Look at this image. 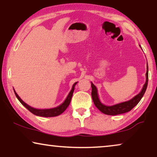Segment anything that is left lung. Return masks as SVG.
<instances>
[{"instance_id": "1", "label": "left lung", "mask_w": 157, "mask_h": 157, "mask_svg": "<svg viewBox=\"0 0 157 157\" xmlns=\"http://www.w3.org/2000/svg\"><path fill=\"white\" fill-rule=\"evenodd\" d=\"M148 85V65L147 67V73H146V82L143 86V88L140 93L136 94L135 97L131 100L127 101H124L122 103L117 104V105H112V106H107L103 105L101 102L100 99H99L98 94V90L97 87L94 86V85L92 82H91V87H92V100L94 101V105L96 106L97 108L101 111L102 113L107 114V115H117V114H124L126 112H129L132 110L137 104L140 102L141 99L144 96V94L147 90Z\"/></svg>"}]
</instances>
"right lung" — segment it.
I'll use <instances>...</instances> for the list:
<instances>
[{"label":"right lung","mask_w":157,"mask_h":157,"mask_svg":"<svg viewBox=\"0 0 157 157\" xmlns=\"http://www.w3.org/2000/svg\"><path fill=\"white\" fill-rule=\"evenodd\" d=\"M77 83L78 82H75L73 85H72L71 91L70 92L69 94H68L67 98L65 99V100L64 101V102L63 104H61L60 105H59L58 107L52 108V109H35V108L30 107V106L27 105L25 102H24V101L20 98V97L17 95V94L15 92V90H14V92H15V96H16V98H17V100L20 101V102H21L24 107L27 108V109L29 110L31 113H33L36 116L45 117H56V116L59 115V114H61L66 109H67V107L70 105V101H71L72 94H73V92L75 90V86Z\"/></svg>","instance_id":"obj_1"}]
</instances>
